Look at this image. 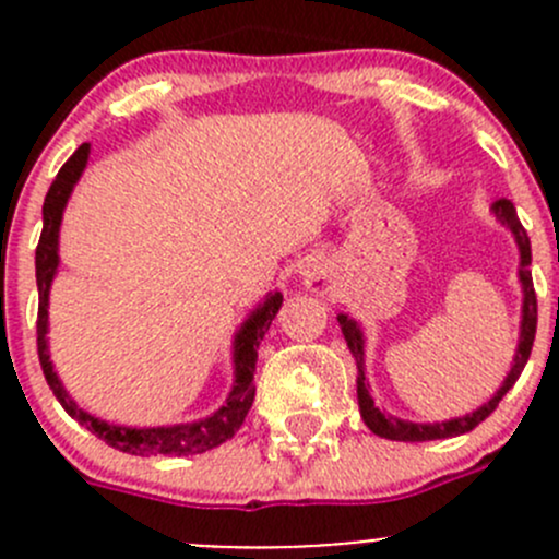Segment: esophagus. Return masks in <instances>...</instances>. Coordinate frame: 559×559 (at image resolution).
Segmentation results:
<instances>
[{"instance_id":"esophagus-1","label":"esophagus","mask_w":559,"mask_h":559,"mask_svg":"<svg viewBox=\"0 0 559 559\" xmlns=\"http://www.w3.org/2000/svg\"><path fill=\"white\" fill-rule=\"evenodd\" d=\"M302 284L313 292V295H326L332 289L330 275L319 267V264H311V267L302 270Z\"/></svg>"}]
</instances>
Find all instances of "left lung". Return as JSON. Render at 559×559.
Instances as JSON below:
<instances>
[{"label": "left lung", "mask_w": 559, "mask_h": 559, "mask_svg": "<svg viewBox=\"0 0 559 559\" xmlns=\"http://www.w3.org/2000/svg\"><path fill=\"white\" fill-rule=\"evenodd\" d=\"M492 211H495V216H498L500 222H503L506 227L514 233L516 246H520V284H522V292H524L520 346H516L514 365H511V370H509V376H506L503 386H500L498 392H495V397L487 400L481 408H476L473 414L456 416V419H449V421H432V425H419V421H405V419H397V416H392V414H384V411H381L379 405L373 403V397H370V392H368L370 384H365V337H362V330H359L357 321L348 319L346 313H341V316H337V324H341L343 337H346V343H348V352H352L354 362H357L359 414H362L365 425H368L370 430L376 432V436L389 438V441L416 443V441H441V438H454V436H462V432H471L473 427L481 425V421L487 419V416L492 414L495 408H498V403L503 400V394L516 384V379H520L524 365H527L530 352H533V341H535V324H538V300H535L533 275H530V270H527L530 259H533V253H530V238H527V233H524L520 218H516L514 202L498 200L492 205Z\"/></svg>", "instance_id": "left-lung-1"}]
</instances>
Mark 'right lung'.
I'll list each match as a JSON object with an SVG mask.
<instances>
[{
  "label": "right lung",
  "mask_w": 559,
  "mask_h": 559,
  "mask_svg": "<svg viewBox=\"0 0 559 559\" xmlns=\"http://www.w3.org/2000/svg\"><path fill=\"white\" fill-rule=\"evenodd\" d=\"M88 154H92V145L83 143L70 159L64 162L56 180L50 183L48 194L43 202V235H39L37 253H35V267H37V292H39V308H37V354L39 365H43V373L48 386L53 389L56 400L61 403V408L78 421V425L88 427L97 438H103L107 447L118 449V452L138 454V456H189V454H202L211 452V449L222 447L224 441L235 436L243 425L248 408L253 403V370H257V348L262 343L264 332L273 324L275 313H278L284 295L275 292L267 295V300L259 308H253L251 316L240 324V330L235 332L233 343V362H235V384L229 392L227 403L216 411V414L205 416L200 421H186V425H170V427H121V425H107V421L97 419V416L86 414L83 408H78L75 400L67 394V389L61 386L59 376H56L53 362H50L48 354V295L50 284H53L56 267H59V227L61 216H64L67 200H70L72 189L81 180L83 170H86Z\"/></svg>",
  "instance_id": "1"
}]
</instances>
